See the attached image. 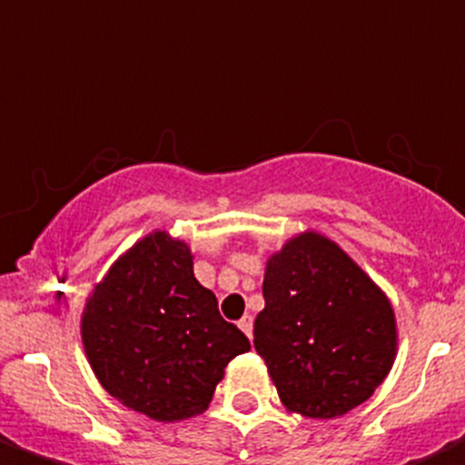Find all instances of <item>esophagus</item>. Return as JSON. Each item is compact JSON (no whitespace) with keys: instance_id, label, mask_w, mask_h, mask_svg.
<instances>
[{"instance_id":"34e87169","label":"esophagus","mask_w":465,"mask_h":465,"mask_svg":"<svg viewBox=\"0 0 465 465\" xmlns=\"http://www.w3.org/2000/svg\"><path fill=\"white\" fill-rule=\"evenodd\" d=\"M237 327L242 329V331H244V334L249 336V339H252V331H253V320H252V315H244L240 320V322H237Z\"/></svg>"}]
</instances>
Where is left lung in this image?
Masks as SVG:
<instances>
[{"label": "left lung", "mask_w": 465, "mask_h": 465, "mask_svg": "<svg viewBox=\"0 0 465 465\" xmlns=\"http://www.w3.org/2000/svg\"><path fill=\"white\" fill-rule=\"evenodd\" d=\"M253 348L282 404L334 419L374 395L398 351L388 296L329 237L305 230L265 263Z\"/></svg>", "instance_id": "1"}]
</instances>
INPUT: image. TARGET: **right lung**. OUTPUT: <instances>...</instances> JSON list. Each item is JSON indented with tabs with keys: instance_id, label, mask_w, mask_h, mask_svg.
<instances>
[{
	"instance_id": "obj_1",
	"label": "right lung",
	"mask_w": 465,
	"mask_h": 465,
	"mask_svg": "<svg viewBox=\"0 0 465 465\" xmlns=\"http://www.w3.org/2000/svg\"><path fill=\"white\" fill-rule=\"evenodd\" d=\"M82 343L113 398L164 423L202 414L230 360L252 348L194 280L188 244L166 230L138 240L98 282Z\"/></svg>"
}]
</instances>
